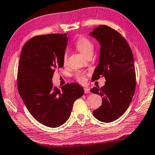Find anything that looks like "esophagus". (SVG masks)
Returning a JSON list of instances; mask_svg holds the SVG:
<instances>
[{"label":"esophagus","instance_id":"34e87169","mask_svg":"<svg viewBox=\"0 0 155 155\" xmlns=\"http://www.w3.org/2000/svg\"><path fill=\"white\" fill-rule=\"evenodd\" d=\"M84 93L85 94L90 93V89L89 88H84Z\"/></svg>","mask_w":155,"mask_h":155}]
</instances>
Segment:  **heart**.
<instances>
[{
	"mask_svg": "<svg viewBox=\"0 0 155 155\" xmlns=\"http://www.w3.org/2000/svg\"><path fill=\"white\" fill-rule=\"evenodd\" d=\"M76 48L84 56H85L86 57L92 55V53L94 51V44L92 43L91 40H89V38H86L84 36H79V38L77 39L76 42ZM67 61V54L65 53L64 54L63 56V62L64 64H66ZM74 77L76 79V81H79V83L84 84L86 81V75L83 72L78 71L74 74Z\"/></svg>",
	"mask_w": 155,
	"mask_h": 155,
	"instance_id": "b5f03b06",
	"label": "heart"
}]
</instances>
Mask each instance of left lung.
<instances>
[{"label": "left lung", "mask_w": 155, "mask_h": 155, "mask_svg": "<svg viewBox=\"0 0 155 155\" xmlns=\"http://www.w3.org/2000/svg\"><path fill=\"white\" fill-rule=\"evenodd\" d=\"M90 36L100 44L99 64L92 80L104 76L105 85L94 87L92 93L102 97V104L93 111L98 120L109 123L124 114L134 94L136 88L134 58L128 43L118 31L105 25L94 29Z\"/></svg>", "instance_id": "1"}]
</instances>
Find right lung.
<instances>
[{"mask_svg": "<svg viewBox=\"0 0 155 155\" xmlns=\"http://www.w3.org/2000/svg\"><path fill=\"white\" fill-rule=\"evenodd\" d=\"M67 41L66 34L33 37L23 46L18 68V90L25 107L37 121L53 128L68 120L74 101L84 93L76 83L61 89L53 85L55 70L64 66Z\"/></svg>", "mask_w": 155, "mask_h": 155, "instance_id": "obj_1", "label": "right lung"}]
</instances>
